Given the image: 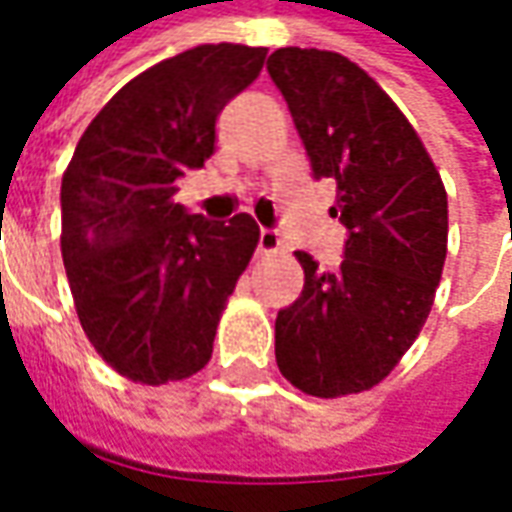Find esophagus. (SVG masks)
<instances>
[{
	"label": "esophagus",
	"mask_w": 512,
	"mask_h": 512,
	"mask_svg": "<svg viewBox=\"0 0 512 512\" xmlns=\"http://www.w3.org/2000/svg\"><path fill=\"white\" fill-rule=\"evenodd\" d=\"M259 250H262V253H279L281 233L276 231V228H262V231H259Z\"/></svg>",
	"instance_id": "34e87169"
}]
</instances>
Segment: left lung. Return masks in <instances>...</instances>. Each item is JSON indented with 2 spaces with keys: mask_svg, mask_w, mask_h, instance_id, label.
<instances>
[{
  "mask_svg": "<svg viewBox=\"0 0 512 512\" xmlns=\"http://www.w3.org/2000/svg\"><path fill=\"white\" fill-rule=\"evenodd\" d=\"M312 177L338 183L349 231L338 270L304 267L301 296L276 318L281 375L312 397L377 386L420 335L448 250V197L414 126L355 61L281 47L267 58Z\"/></svg>",
  "mask_w": 512,
  "mask_h": 512,
  "instance_id": "obj_1",
  "label": "left lung"
}]
</instances>
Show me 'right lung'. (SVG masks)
Returning a JSON list of instances; mask_svg holds the SVG:
<instances>
[{
	"label": "right lung",
	"instance_id": "add662e5",
	"mask_svg": "<svg viewBox=\"0 0 512 512\" xmlns=\"http://www.w3.org/2000/svg\"><path fill=\"white\" fill-rule=\"evenodd\" d=\"M264 47L200 44L140 72L95 115L61 180V256L89 344L123 377L200 372L259 242L250 214L214 222L174 202L214 154L216 118L262 72Z\"/></svg>",
	"mask_w": 512,
	"mask_h": 512
}]
</instances>
